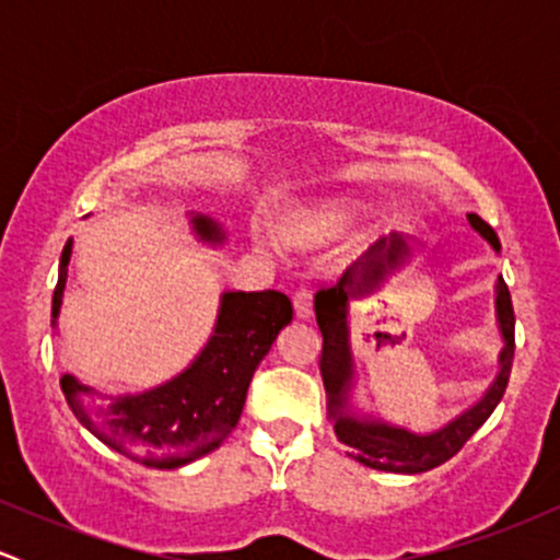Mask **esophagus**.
Returning <instances> with one entry per match:
<instances>
[{
	"mask_svg": "<svg viewBox=\"0 0 560 560\" xmlns=\"http://www.w3.org/2000/svg\"><path fill=\"white\" fill-rule=\"evenodd\" d=\"M292 305H294V316L311 318L313 316V292L311 289H300V292H294Z\"/></svg>",
	"mask_w": 560,
	"mask_h": 560,
	"instance_id": "34e87169",
	"label": "esophagus"
}]
</instances>
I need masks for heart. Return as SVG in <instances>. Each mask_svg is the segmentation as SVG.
Here are the masks:
<instances>
[{
  "label": "heart",
  "instance_id": "1",
  "mask_svg": "<svg viewBox=\"0 0 560 560\" xmlns=\"http://www.w3.org/2000/svg\"><path fill=\"white\" fill-rule=\"evenodd\" d=\"M361 215L363 202L355 197L337 195L307 199V202L281 210L273 218V234L287 247L316 249L347 234Z\"/></svg>",
  "mask_w": 560,
  "mask_h": 560
}]
</instances>
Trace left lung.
<instances>
[{
  "instance_id": "left-lung-1",
  "label": "left lung",
  "mask_w": 560,
  "mask_h": 560,
  "mask_svg": "<svg viewBox=\"0 0 560 560\" xmlns=\"http://www.w3.org/2000/svg\"><path fill=\"white\" fill-rule=\"evenodd\" d=\"M468 223L485 240L494 253H500V240L490 223L481 221L479 215L468 213ZM416 240L405 234H389L378 240L361 260L347 268L342 279L329 289H318L316 300V320L324 334V350H320V376L326 387V410L334 421V432L339 442L358 464L376 468V471L389 474H421L436 468L453 458L460 447L466 445L468 436L492 416L498 402L503 400L508 376L513 365V331H516V318H513L511 292H508L503 276L494 281V320H498L500 347L498 355V376L492 378L490 387L479 397L471 408L455 416L445 427L434 432L419 434L410 429L397 427L374 416L358 413L352 408V387H355V355H352L350 342V300H363L378 292L392 273L413 258Z\"/></svg>"
}]
</instances>
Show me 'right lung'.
Returning <instances> with one entry per match:
<instances>
[{
	"instance_id": "obj_1",
	"label": "right lung",
	"mask_w": 560,
	"mask_h": 560,
	"mask_svg": "<svg viewBox=\"0 0 560 560\" xmlns=\"http://www.w3.org/2000/svg\"><path fill=\"white\" fill-rule=\"evenodd\" d=\"M199 242L221 247L226 231L210 215H191ZM73 240L60 255L52 294V329H57ZM292 320L287 294L223 292L213 334L182 374L133 395H102L73 374L60 387L73 416L107 447L150 468H178L221 447L240 421L255 369L268 355L279 331Z\"/></svg>"
}]
</instances>
